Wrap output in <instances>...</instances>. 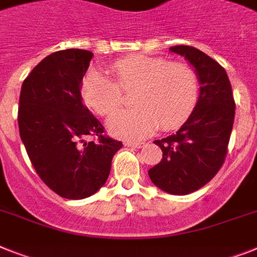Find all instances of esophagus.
<instances>
[{"label": "esophagus", "instance_id": "34e87169", "mask_svg": "<svg viewBox=\"0 0 257 257\" xmlns=\"http://www.w3.org/2000/svg\"><path fill=\"white\" fill-rule=\"evenodd\" d=\"M124 146L130 148H142L144 146L143 142H124Z\"/></svg>", "mask_w": 257, "mask_h": 257}]
</instances>
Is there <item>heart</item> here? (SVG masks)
<instances>
[{"instance_id":"b5f03b06","label":"heart","mask_w":257,"mask_h":257,"mask_svg":"<svg viewBox=\"0 0 257 257\" xmlns=\"http://www.w3.org/2000/svg\"><path fill=\"white\" fill-rule=\"evenodd\" d=\"M114 78L92 69L82 80V98L101 115L122 103V90L135 89L133 109L118 110L107 120L109 131L127 141L148 137L156 127L172 130L185 122L198 98V78L189 65L164 59L130 56L110 65Z\"/></svg>"}]
</instances>
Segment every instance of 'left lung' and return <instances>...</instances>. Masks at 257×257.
Wrapping results in <instances>:
<instances>
[{
  "label": "left lung",
  "mask_w": 257,
  "mask_h": 257,
  "mask_svg": "<svg viewBox=\"0 0 257 257\" xmlns=\"http://www.w3.org/2000/svg\"><path fill=\"white\" fill-rule=\"evenodd\" d=\"M169 51L185 57L196 69L200 97L177 133L154 142L162 148L163 159L148 175L164 192L184 196L206 185L223 165L235 101L227 73L214 59L190 46H175Z\"/></svg>",
  "instance_id": "obj_1"
}]
</instances>
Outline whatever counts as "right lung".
<instances>
[{
  "label": "right lung",
  "instance_id": "1",
  "mask_svg": "<svg viewBox=\"0 0 257 257\" xmlns=\"http://www.w3.org/2000/svg\"><path fill=\"white\" fill-rule=\"evenodd\" d=\"M92 57L78 48L48 55L25 78L19 95V135L30 162L42 181L68 200L98 192L123 146L103 135L101 122L82 103V78Z\"/></svg>",
  "mask_w": 257,
  "mask_h": 257
}]
</instances>
